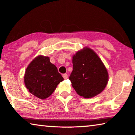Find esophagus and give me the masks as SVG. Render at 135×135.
I'll list each match as a JSON object with an SVG mask.
<instances>
[{"mask_svg":"<svg viewBox=\"0 0 135 135\" xmlns=\"http://www.w3.org/2000/svg\"><path fill=\"white\" fill-rule=\"evenodd\" d=\"M62 76H63L64 78L65 79H67L68 78V77L67 74H63V75H62Z\"/></svg>","mask_w":135,"mask_h":135,"instance_id":"1","label":"esophagus"}]
</instances>
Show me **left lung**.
<instances>
[{
	"label": "left lung",
	"instance_id": "1",
	"mask_svg": "<svg viewBox=\"0 0 135 135\" xmlns=\"http://www.w3.org/2000/svg\"><path fill=\"white\" fill-rule=\"evenodd\" d=\"M73 68L69 79L79 95L93 97L107 85V70L92 49L86 48L76 53L73 57Z\"/></svg>",
	"mask_w": 135,
	"mask_h": 135
}]
</instances>
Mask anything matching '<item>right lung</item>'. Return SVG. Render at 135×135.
<instances>
[{
  "label": "right lung",
  "mask_w": 135,
  "mask_h": 135,
  "mask_svg": "<svg viewBox=\"0 0 135 135\" xmlns=\"http://www.w3.org/2000/svg\"><path fill=\"white\" fill-rule=\"evenodd\" d=\"M63 80L49 57L43 56L37 57L30 62L24 75V83L29 92L43 100L50 96Z\"/></svg>",
  "instance_id": "right-lung-1"
}]
</instances>
